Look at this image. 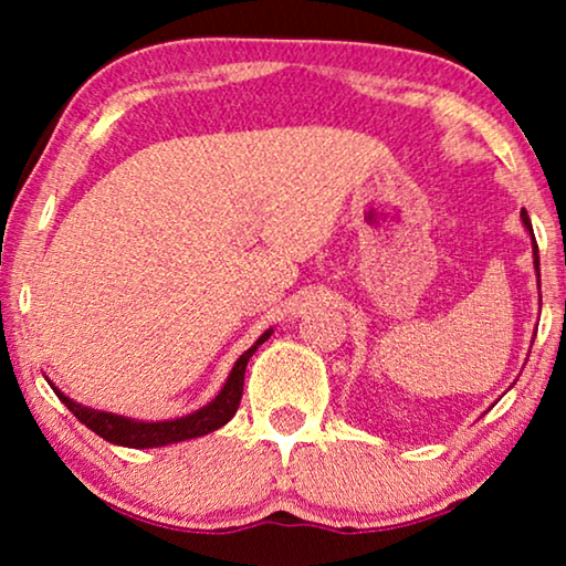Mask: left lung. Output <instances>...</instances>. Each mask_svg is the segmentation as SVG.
<instances>
[{
	"label": "left lung",
	"mask_w": 566,
	"mask_h": 566,
	"mask_svg": "<svg viewBox=\"0 0 566 566\" xmlns=\"http://www.w3.org/2000/svg\"><path fill=\"white\" fill-rule=\"evenodd\" d=\"M521 221H523L525 231H528V234H531V244H533V268H536V283H538V289H541V273H538V244H536V237H533V227H531L528 213L521 211Z\"/></svg>",
	"instance_id": "1"
}]
</instances>
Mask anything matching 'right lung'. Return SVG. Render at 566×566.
<instances>
[{
    "label": "right lung",
    "instance_id": "right-lung-1",
    "mask_svg": "<svg viewBox=\"0 0 566 566\" xmlns=\"http://www.w3.org/2000/svg\"><path fill=\"white\" fill-rule=\"evenodd\" d=\"M270 335H273V327L262 332V335L254 339V345L250 347V350H244L242 355H239L234 368L229 370L227 384L221 386V391L216 394L208 405H203L190 415L175 417V420L144 422V420H134V417L103 412V409L84 407V405H80V401L69 399L64 391L56 389L51 381L49 384H51V389L56 391V397L64 401V407H69V412H72L82 424H87L92 432H97L99 438H105L107 443L126 446V448L172 446V443H180V440L208 436V432L223 428V424H227L231 417L237 415L239 399H242V389H244L247 363H250L254 350H258V347L265 343Z\"/></svg>",
    "mask_w": 566,
    "mask_h": 566
}]
</instances>
